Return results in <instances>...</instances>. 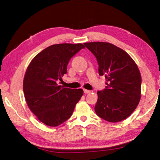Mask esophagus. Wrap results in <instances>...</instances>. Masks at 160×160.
I'll list each match as a JSON object with an SVG mask.
<instances>
[{
	"mask_svg": "<svg viewBox=\"0 0 160 160\" xmlns=\"http://www.w3.org/2000/svg\"><path fill=\"white\" fill-rule=\"evenodd\" d=\"M83 92H84L85 94H89V93H90V92H91L90 90H86V89L83 90Z\"/></svg>",
	"mask_w": 160,
	"mask_h": 160,
	"instance_id": "obj_1",
	"label": "esophagus"
}]
</instances>
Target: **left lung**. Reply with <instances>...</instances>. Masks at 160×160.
Here are the masks:
<instances>
[{"instance_id": "left-lung-1", "label": "left lung", "mask_w": 160, "mask_h": 160, "mask_svg": "<svg viewBox=\"0 0 160 160\" xmlns=\"http://www.w3.org/2000/svg\"><path fill=\"white\" fill-rule=\"evenodd\" d=\"M97 58L98 74L105 76V89L98 91L97 114L110 122H120L136 109L141 97L140 72L133 59L108 42L84 43Z\"/></svg>"}]
</instances>
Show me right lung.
I'll return each instance as SVG.
<instances>
[{
    "instance_id": "obj_1",
    "label": "right lung",
    "mask_w": 160,
    "mask_h": 160,
    "mask_svg": "<svg viewBox=\"0 0 160 160\" xmlns=\"http://www.w3.org/2000/svg\"><path fill=\"white\" fill-rule=\"evenodd\" d=\"M85 48L82 44H58L44 49L27 69L23 91L31 111L42 122L57 127L72 116L82 97V89H70L59 84L67 73L71 58Z\"/></svg>"
}]
</instances>
